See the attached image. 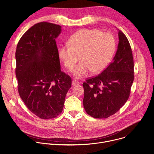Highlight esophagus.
<instances>
[{"label":"esophagus","instance_id":"esophagus-1","mask_svg":"<svg viewBox=\"0 0 154 154\" xmlns=\"http://www.w3.org/2000/svg\"><path fill=\"white\" fill-rule=\"evenodd\" d=\"M80 83L79 82H77V81H76V80H73L72 81V86H75V85H79Z\"/></svg>","mask_w":154,"mask_h":154}]
</instances>
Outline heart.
<instances>
[{"mask_svg": "<svg viewBox=\"0 0 154 154\" xmlns=\"http://www.w3.org/2000/svg\"><path fill=\"white\" fill-rule=\"evenodd\" d=\"M69 46H60L58 56L65 67L72 70L79 60L72 74L77 79L86 76L91 71L94 74L102 71L114 55L116 44L113 36L98 29H83L72 35Z\"/></svg>", "mask_w": 154, "mask_h": 154, "instance_id": "b5f03b06", "label": "heart"}]
</instances>
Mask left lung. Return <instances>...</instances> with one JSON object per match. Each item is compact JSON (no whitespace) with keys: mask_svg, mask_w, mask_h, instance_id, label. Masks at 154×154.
Returning a JSON list of instances; mask_svg holds the SVG:
<instances>
[{"mask_svg":"<svg viewBox=\"0 0 154 154\" xmlns=\"http://www.w3.org/2000/svg\"><path fill=\"white\" fill-rule=\"evenodd\" d=\"M118 49L112 62L102 72L83 83V104L87 114L106 118L116 113L128 99L134 80V63L130 45L118 29Z\"/></svg>","mask_w":154,"mask_h":154,"instance_id":"1","label":"left lung"}]
</instances>
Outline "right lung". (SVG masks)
<instances>
[{
  "label": "right lung",
  "mask_w": 154,
  "mask_h": 154,
  "mask_svg": "<svg viewBox=\"0 0 154 154\" xmlns=\"http://www.w3.org/2000/svg\"><path fill=\"white\" fill-rule=\"evenodd\" d=\"M60 26L43 22L22 36L16 51L19 96L38 117L52 119L63 111L71 78L61 71L55 39Z\"/></svg>",
  "instance_id": "obj_1"
}]
</instances>
